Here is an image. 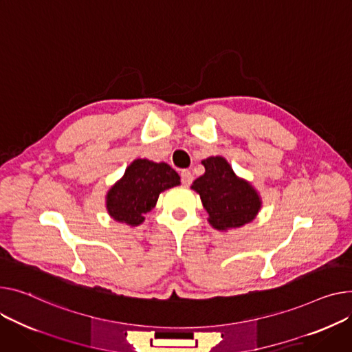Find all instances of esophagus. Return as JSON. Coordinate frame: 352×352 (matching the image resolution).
<instances>
[{"mask_svg": "<svg viewBox=\"0 0 352 352\" xmlns=\"http://www.w3.org/2000/svg\"><path fill=\"white\" fill-rule=\"evenodd\" d=\"M192 179H194V177H192L191 171H188V170H182L181 171V181H182L184 185L188 186L192 182Z\"/></svg>", "mask_w": 352, "mask_h": 352, "instance_id": "1", "label": "esophagus"}]
</instances>
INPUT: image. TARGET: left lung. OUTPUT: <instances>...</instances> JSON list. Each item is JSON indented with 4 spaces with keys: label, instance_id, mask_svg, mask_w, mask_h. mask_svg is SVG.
I'll use <instances>...</instances> for the list:
<instances>
[{
    "label": "left lung",
    "instance_id": "left-lung-1",
    "mask_svg": "<svg viewBox=\"0 0 352 352\" xmlns=\"http://www.w3.org/2000/svg\"><path fill=\"white\" fill-rule=\"evenodd\" d=\"M202 164L205 173L191 188L201 198L209 225L226 232L252 222L262 208V197L254 186L238 177L225 157H208Z\"/></svg>",
    "mask_w": 352,
    "mask_h": 352
}]
</instances>
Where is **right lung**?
<instances>
[{
    "instance_id": "1",
    "label": "right lung",
    "mask_w": 352,
    "mask_h": 352,
    "mask_svg": "<svg viewBox=\"0 0 352 352\" xmlns=\"http://www.w3.org/2000/svg\"><path fill=\"white\" fill-rule=\"evenodd\" d=\"M179 184V175L167 162L137 158L107 191V214L116 222L138 226L155 206L160 194Z\"/></svg>"
}]
</instances>
